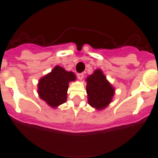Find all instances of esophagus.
I'll return each mask as SVG.
<instances>
[{
	"label": "esophagus",
	"instance_id": "esophagus-1",
	"mask_svg": "<svg viewBox=\"0 0 158 158\" xmlns=\"http://www.w3.org/2000/svg\"><path fill=\"white\" fill-rule=\"evenodd\" d=\"M77 77L79 80H82L84 77V74L83 73H77Z\"/></svg>",
	"mask_w": 158,
	"mask_h": 158
}]
</instances>
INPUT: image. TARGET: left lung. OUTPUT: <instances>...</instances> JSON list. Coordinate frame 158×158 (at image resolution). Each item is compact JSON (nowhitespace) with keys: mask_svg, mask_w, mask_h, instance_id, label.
<instances>
[{"mask_svg":"<svg viewBox=\"0 0 158 158\" xmlns=\"http://www.w3.org/2000/svg\"><path fill=\"white\" fill-rule=\"evenodd\" d=\"M88 103L96 110H102L111 102L114 89L101 69H96L86 78Z\"/></svg>","mask_w":158,"mask_h":158,"instance_id":"left-lung-1","label":"left lung"}]
</instances>
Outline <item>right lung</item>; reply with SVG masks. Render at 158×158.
<instances>
[{"label":"right lung","instance_id":"add662e5","mask_svg":"<svg viewBox=\"0 0 158 158\" xmlns=\"http://www.w3.org/2000/svg\"><path fill=\"white\" fill-rule=\"evenodd\" d=\"M75 80L74 73L66 71L56 65L51 73L40 78L38 83V94L51 107L56 108L66 102L69 83Z\"/></svg>","mask_w":158,"mask_h":158}]
</instances>
